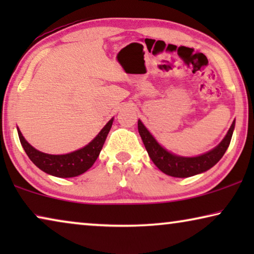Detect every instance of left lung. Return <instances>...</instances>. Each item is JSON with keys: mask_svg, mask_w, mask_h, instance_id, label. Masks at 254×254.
Instances as JSON below:
<instances>
[{"mask_svg": "<svg viewBox=\"0 0 254 254\" xmlns=\"http://www.w3.org/2000/svg\"><path fill=\"white\" fill-rule=\"evenodd\" d=\"M137 128L149 157L151 158L154 164L165 175L176 177V178H187V177H192L197 173L207 171L223 157L224 152L227 151L229 144H230L235 128V121L232 123L223 141L216 148L206 154L196 156V157H182V156L173 155L165 150L162 145L157 143V141L149 133L140 120L137 121Z\"/></svg>", "mask_w": 254, "mask_h": 254, "instance_id": "left-lung-1", "label": "left lung"}]
</instances>
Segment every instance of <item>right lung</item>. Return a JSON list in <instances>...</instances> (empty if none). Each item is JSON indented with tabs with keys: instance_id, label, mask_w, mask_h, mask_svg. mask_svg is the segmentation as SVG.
Listing matches in <instances>:
<instances>
[{
	"instance_id": "right-lung-1",
	"label": "right lung",
	"mask_w": 254,
	"mask_h": 254,
	"mask_svg": "<svg viewBox=\"0 0 254 254\" xmlns=\"http://www.w3.org/2000/svg\"><path fill=\"white\" fill-rule=\"evenodd\" d=\"M113 119H111L105 125V127L99 131V134L90 142L84 148L65 155H50L44 154L37 149H34L18 130L19 141L22 143L24 150L33 164L38 166L44 172L59 178H71L82 175L91 168L96 159L98 158L99 152L102 150L104 142L107 134L112 127Z\"/></svg>"
}]
</instances>
